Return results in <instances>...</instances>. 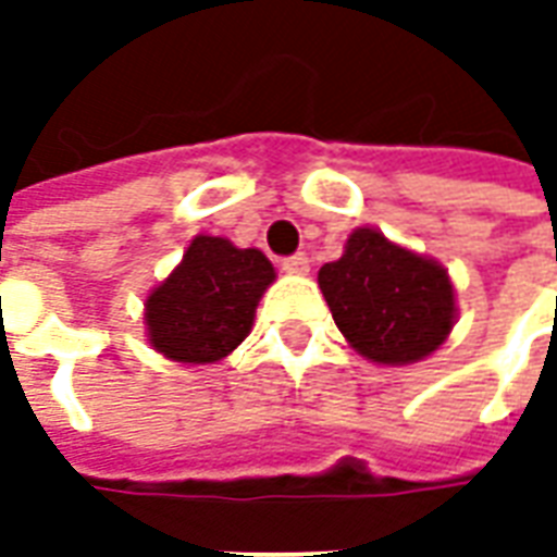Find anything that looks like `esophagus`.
Returning a JSON list of instances; mask_svg holds the SVG:
<instances>
[{
  "label": "esophagus",
  "instance_id": "34e87169",
  "mask_svg": "<svg viewBox=\"0 0 557 557\" xmlns=\"http://www.w3.org/2000/svg\"><path fill=\"white\" fill-rule=\"evenodd\" d=\"M283 271L286 274H307L310 271V256L307 253H295L283 259Z\"/></svg>",
  "mask_w": 557,
  "mask_h": 557
}]
</instances>
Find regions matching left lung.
<instances>
[{"label": "left lung", "mask_w": 557, "mask_h": 557, "mask_svg": "<svg viewBox=\"0 0 557 557\" xmlns=\"http://www.w3.org/2000/svg\"><path fill=\"white\" fill-rule=\"evenodd\" d=\"M319 289L351 349L373 363L423 361L456 322L447 271L370 226L351 232L337 262L319 268Z\"/></svg>", "instance_id": "8db88e82"}]
</instances>
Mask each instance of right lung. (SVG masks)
<instances>
[{"mask_svg":"<svg viewBox=\"0 0 557 557\" xmlns=\"http://www.w3.org/2000/svg\"><path fill=\"white\" fill-rule=\"evenodd\" d=\"M274 277L262 250L196 235L178 268L146 298L148 343L178 363L226 358L250 334L259 298Z\"/></svg>","mask_w":557,"mask_h":557,"instance_id":"add662e5","label":"right lung"}]
</instances>
